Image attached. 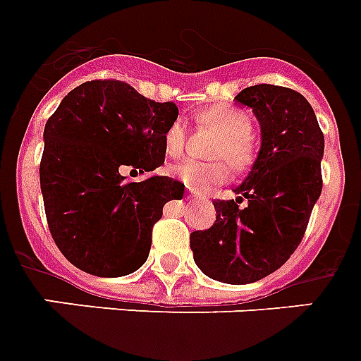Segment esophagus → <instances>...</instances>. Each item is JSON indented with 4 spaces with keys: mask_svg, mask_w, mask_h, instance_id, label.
<instances>
[{
    "mask_svg": "<svg viewBox=\"0 0 361 361\" xmlns=\"http://www.w3.org/2000/svg\"><path fill=\"white\" fill-rule=\"evenodd\" d=\"M188 197H201V194H197V192H194V190H190Z\"/></svg>",
    "mask_w": 361,
    "mask_h": 361,
    "instance_id": "obj_1",
    "label": "esophagus"
}]
</instances>
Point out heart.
Listing matches in <instances>:
<instances>
[{
	"label": "heart",
	"instance_id": "heart-1",
	"mask_svg": "<svg viewBox=\"0 0 361 361\" xmlns=\"http://www.w3.org/2000/svg\"><path fill=\"white\" fill-rule=\"evenodd\" d=\"M197 123L218 130L212 157L224 158L233 171H244L255 158V147L252 140L253 123L246 111L233 106H210L197 114ZM186 145V132L180 121L167 126L164 134V149L171 158H178ZM173 175L190 190L203 192L212 184H218L226 177L224 162H195L186 160L173 167Z\"/></svg>",
	"mask_w": 361,
	"mask_h": 361
}]
</instances>
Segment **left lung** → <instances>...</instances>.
<instances>
[{
    "instance_id": "obj_1",
    "label": "left lung",
    "mask_w": 361,
    "mask_h": 361,
    "mask_svg": "<svg viewBox=\"0 0 361 361\" xmlns=\"http://www.w3.org/2000/svg\"><path fill=\"white\" fill-rule=\"evenodd\" d=\"M235 100L257 117L261 149L233 190L238 197L214 201L216 221L194 231L190 247L204 276L244 285L276 272L298 247L322 192L324 135L311 104L293 89L259 83Z\"/></svg>"
}]
</instances>
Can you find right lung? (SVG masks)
Here are the masks:
<instances>
[{
  "label": "right lung",
  "instance_id": "right-lung-1",
  "mask_svg": "<svg viewBox=\"0 0 361 361\" xmlns=\"http://www.w3.org/2000/svg\"><path fill=\"white\" fill-rule=\"evenodd\" d=\"M173 102L145 99L119 80L72 89L44 126L40 190L50 233L68 261L100 278L135 272L151 250L164 204L183 199L169 177L128 183L123 175L164 164Z\"/></svg>",
  "mask_w": 361,
  "mask_h": 361
}]
</instances>
